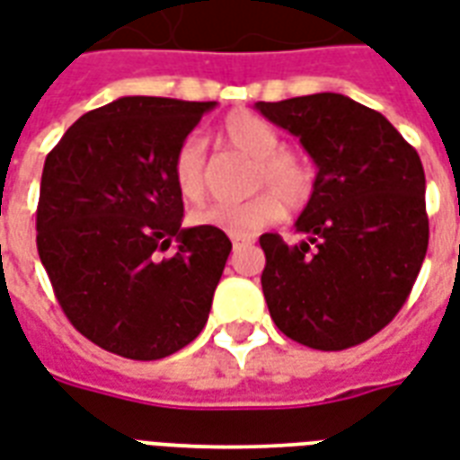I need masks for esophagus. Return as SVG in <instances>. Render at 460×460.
<instances>
[{"instance_id": "esophagus-1", "label": "esophagus", "mask_w": 460, "mask_h": 460, "mask_svg": "<svg viewBox=\"0 0 460 460\" xmlns=\"http://www.w3.org/2000/svg\"><path fill=\"white\" fill-rule=\"evenodd\" d=\"M231 243H234V249H239V246H251V243H253V239H246V236H234V239H231Z\"/></svg>"}]
</instances>
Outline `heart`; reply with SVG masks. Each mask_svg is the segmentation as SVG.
<instances>
[{"label":"heart","instance_id":"heart-1","mask_svg":"<svg viewBox=\"0 0 460 460\" xmlns=\"http://www.w3.org/2000/svg\"><path fill=\"white\" fill-rule=\"evenodd\" d=\"M219 135L229 147L256 160L253 190L270 191L236 204H209L191 211L194 226H211L229 236H253L276 224L283 217V207L298 211L308 204L315 190L313 164L300 152L280 150V135L263 118L234 113L224 120ZM172 180L187 201L204 197V142L197 135H190L174 152Z\"/></svg>","mask_w":460,"mask_h":460}]
</instances>
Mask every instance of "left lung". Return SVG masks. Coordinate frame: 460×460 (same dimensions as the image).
I'll list each match as a JSON object with an SVG mask.
<instances>
[{"label":"left lung","instance_id":"left-lung-1","mask_svg":"<svg viewBox=\"0 0 460 460\" xmlns=\"http://www.w3.org/2000/svg\"><path fill=\"white\" fill-rule=\"evenodd\" d=\"M315 162V190L288 246L263 234L261 276L283 335L313 349H347L392 323L429 246L426 177L416 150L385 115L340 93L256 103Z\"/></svg>","mask_w":460,"mask_h":460}]
</instances>
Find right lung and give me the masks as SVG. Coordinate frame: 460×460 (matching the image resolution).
Returning a JSON list of instances; mask_svg holds the SVG:
<instances>
[{
  "mask_svg": "<svg viewBox=\"0 0 460 460\" xmlns=\"http://www.w3.org/2000/svg\"><path fill=\"white\" fill-rule=\"evenodd\" d=\"M214 105L125 95L78 118L46 157L39 259L66 318L113 355L162 359L207 325L231 241L181 226L172 160ZM172 240L178 253L162 260Z\"/></svg>",
  "mask_w": 460,
  "mask_h": 460,
  "instance_id": "right-lung-1",
  "label": "right lung"
}]
</instances>
